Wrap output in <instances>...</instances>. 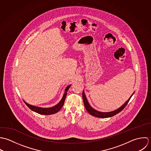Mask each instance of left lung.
Listing matches in <instances>:
<instances>
[{"mask_svg": "<svg viewBox=\"0 0 151 151\" xmlns=\"http://www.w3.org/2000/svg\"><path fill=\"white\" fill-rule=\"evenodd\" d=\"M134 93V92L129 97V98L128 99V100L126 101L124 103V104H122L120 107L116 109V110H114V111H110V112H101V111H99L94 109L89 104V103L88 101V99L86 97V95H85L84 91H83V93H82V97H83V100L85 107L86 110L88 111V112L91 115L93 116H94V117H99V118H108V117H113V116L116 115L117 114L119 113L120 111H121L125 108V107L127 106V104L129 102L130 99L131 98V97L132 96Z\"/></svg>", "mask_w": 151, "mask_h": 151, "instance_id": "left-lung-1", "label": "left lung"}]
</instances>
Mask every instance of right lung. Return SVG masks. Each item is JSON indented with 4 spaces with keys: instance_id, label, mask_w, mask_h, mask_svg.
<instances>
[{
    "instance_id": "right-lung-1",
    "label": "right lung",
    "mask_w": 151,
    "mask_h": 151,
    "mask_svg": "<svg viewBox=\"0 0 151 151\" xmlns=\"http://www.w3.org/2000/svg\"><path fill=\"white\" fill-rule=\"evenodd\" d=\"M70 86H71V85H69L66 88V89L65 90V93H64L63 97H62V99L60 100V101L57 104H56L55 106L51 107L42 108V107H37V106H32V105L28 104L24 100H23V101L30 109L35 113H37L40 114H43V115L53 114H55V113H57V112H58L61 109V108L62 107V106H63V104H64V102L65 100V98L67 95V91L69 90Z\"/></svg>"
}]
</instances>
